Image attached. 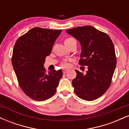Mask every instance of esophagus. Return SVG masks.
<instances>
[{
    "mask_svg": "<svg viewBox=\"0 0 129 129\" xmlns=\"http://www.w3.org/2000/svg\"><path fill=\"white\" fill-rule=\"evenodd\" d=\"M69 69H63V73H67V72H68V71H69Z\"/></svg>",
    "mask_w": 129,
    "mask_h": 129,
    "instance_id": "1",
    "label": "esophagus"
}]
</instances>
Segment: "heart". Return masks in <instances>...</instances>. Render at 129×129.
Segmentation results:
<instances>
[{"label": "heart", "mask_w": 129, "mask_h": 129, "mask_svg": "<svg viewBox=\"0 0 129 129\" xmlns=\"http://www.w3.org/2000/svg\"><path fill=\"white\" fill-rule=\"evenodd\" d=\"M75 41V39H73V38H67V39H65L64 41V43H65V45H67V44H70V42H72V41ZM69 63L67 62V61H64L62 63V66L63 67H67L69 66Z\"/></svg>", "instance_id": "b5f03b06"}]
</instances>
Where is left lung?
<instances>
[{
	"label": "left lung",
	"mask_w": 129,
	"mask_h": 129,
	"mask_svg": "<svg viewBox=\"0 0 129 129\" xmlns=\"http://www.w3.org/2000/svg\"><path fill=\"white\" fill-rule=\"evenodd\" d=\"M66 32L81 44L79 63L88 69L86 74L75 70L77 75L72 81L75 92L84 100H96L110 87L116 67L113 42L107 34L91 26H78Z\"/></svg>",
	"instance_id": "8db88e82"
}]
</instances>
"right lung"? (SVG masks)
I'll return each instance as SVG.
<instances>
[{
	"label": "right lung",
	"instance_id": "obj_1",
	"mask_svg": "<svg viewBox=\"0 0 129 129\" xmlns=\"http://www.w3.org/2000/svg\"><path fill=\"white\" fill-rule=\"evenodd\" d=\"M61 29L36 27L17 40L13 51L12 65L20 88L38 101L52 97L62 77L61 70L46 73L44 64Z\"/></svg>",
	"mask_w": 129,
	"mask_h": 129
}]
</instances>
